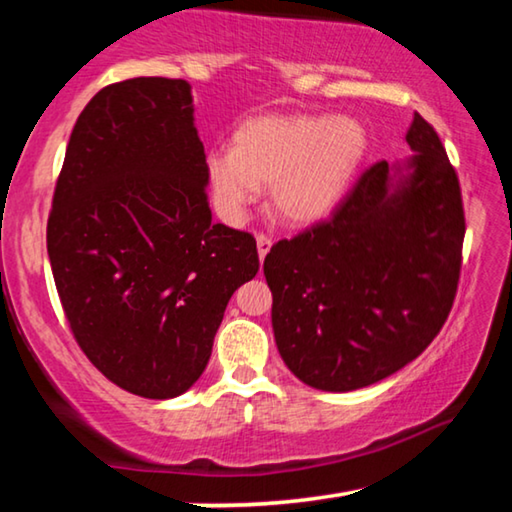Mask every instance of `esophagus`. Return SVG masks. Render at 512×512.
Segmentation results:
<instances>
[{
	"label": "esophagus",
	"mask_w": 512,
	"mask_h": 512,
	"mask_svg": "<svg viewBox=\"0 0 512 512\" xmlns=\"http://www.w3.org/2000/svg\"><path fill=\"white\" fill-rule=\"evenodd\" d=\"M271 246H273L271 237L257 235V255H259V262H264V257H266L268 253H271Z\"/></svg>",
	"instance_id": "34e87169"
}]
</instances>
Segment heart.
Returning a JSON list of instances; mask_svg holds the SVG:
<instances>
[{"label":"heart","instance_id":"obj_1","mask_svg":"<svg viewBox=\"0 0 512 512\" xmlns=\"http://www.w3.org/2000/svg\"><path fill=\"white\" fill-rule=\"evenodd\" d=\"M368 155L357 119L329 115H259L232 135V149L205 155V180L225 223L239 225L259 189L277 221L305 228L343 203Z\"/></svg>","mask_w":512,"mask_h":512}]
</instances>
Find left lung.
Wrapping results in <instances>:
<instances>
[{"label": "left lung", "instance_id": "1", "mask_svg": "<svg viewBox=\"0 0 512 512\" xmlns=\"http://www.w3.org/2000/svg\"><path fill=\"white\" fill-rule=\"evenodd\" d=\"M413 155L363 173L325 223L264 259L273 334L307 386L348 393L411 363L445 325L461 273V187L436 131L415 115Z\"/></svg>", "mask_w": 512, "mask_h": 512}]
</instances>
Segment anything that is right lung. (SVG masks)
<instances>
[{"label":"right lung","instance_id":"1","mask_svg":"<svg viewBox=\"0 0 512 512\" xmlns=\"http://www.w3.org/2000/svg\"><path fill=\"white\" fill-rule=\"evenodd\" d=\"M192 85H108L76 119L47 223V253L76 343L112 384L171 400L196 384L241 284L248 232L212 221Z\"/></svg>","mask_w":512,"mask_h":512}]
</instances>
